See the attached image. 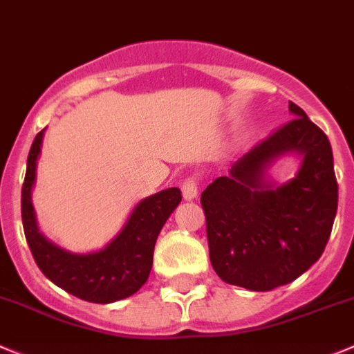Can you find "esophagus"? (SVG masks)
I'll return each instance as SVG.
<instances>
[{
    "label": "esophagus",
    "instance_id": "34e87169",
    "mask_svg": "<svg viewBox=\"0 0 354 354\" xmlns=\"http://www.w3.org/2000/svg\"><path fill=\"white\" fill-rule=\"evenodd\" d=\"M198 186H200V183H198L196 177H189V179L184 180L183 184V196L184 200H194V198L198 196Z\"/></svg>",
    "mask_w": 354,
    "mask_h": 354
}]
</instances>
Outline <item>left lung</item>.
Instances as JSON below:
<instances>
[{
	"mask_svg": "<svg viewBox=\"0 0 354 354\" xmlns=\"http://www.w3.org/2000/svg\"><path fill=\"white\" fill-rule=\"evenodd\" d=\"M294 120L233 163L201 193L210 262L222 281L254 292L287 285L308 271L330 238L337 180L328 137L288 102ZM303 156L298 175L276 187L263 179L276 157Z\"/></svg>",
	"mask_w": 354,
	"mask_h": 354,
	"instance_id": "8db88e82",
	"label": "left lung"
}]
</instances>
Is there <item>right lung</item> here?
<instances>
[{"instance_id":"obj_1","label":"right lung","mask_w":354,"mask_h":354,"mask_svg":"<svg viewBox=\"0 0 354 354\" xmlns=\"http://www.w3.org/2000/svg\"><path fill=\"white\" fill-rule=\"evenodd\" d=\"M45 129L36 136L22 184V224L31 254L43 274L57 287L95 304H109L136 294L149 278L154 243L171 212L183 200L179 187L144 198L123 230L102 250L73 254L46 240L36 224L31 191Z\"/></svg>"}]
</instances>
